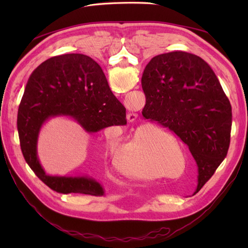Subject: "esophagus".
<instances>
[{
  "mask_svg": "<svg viewBox=\"0 0 248 248\" xmlns=\"http://www.w3.org/2000/svg\"><path fill=\"white\" fill-rule=\"evenodd\" d=\"M138 119V114L137 112H128V115H127V120H128V122H134L136 120Z\"/></svg>",
  "mask_w": 248,
  "mask_h": 248,
  "instance_id": "esophagus-1",
  "label": "esophagus"
}]
</instances>
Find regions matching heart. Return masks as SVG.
Here are the masks:
<instances>
[{
    "mask_svg": "<svg viewBox=\"0 0 248 248\" xmlns=\"http://www.w3.org/2000/svg\"><path fill=\"white\" fill-rule=\"evenodd\" d=\"M116 166L120 171L127 176L134 178L152 177L154 170L151 138H139L118 150Z\"/></svg>",
    "mask_w": 248,
    "mask_h": 248,
    "instance_id": "1",
    "label": "heart"
}]
</instances>
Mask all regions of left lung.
<instances>
[{
    "mask_svg": "<svg viewBox=\"0 0 248 248\" xmlns=\"http://www.w3.org/2000/svg\"><path fill=\"white\" fill-rule=\"evenodd\" d=\"M142 116L174 131L198 166V188L228 154L232 107L218 78L204 60L186 51L154 57L141 78Z\"/></svg>",
    "mask_w": 248,
    "mask_h": 248,
    "instance_id": "8db88e82",
    "label": "left lung"
}]
</instances>
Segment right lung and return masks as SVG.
Instances as JSON below:
<instances>
[{
    "label": "right lung",
    "instance_id": "1",
    "mask_svg": "<svg viewBox=\"0 0 248 248\" xmlns=\"http://www.w3.org/2000/svg\"><path fill=\"white\" fill-rule=\"evenodd\" d=\"M76 121L87 133L125 125L126 108L110 91L101 67L81 54L52 57L30 77L17 114L20 148L27 163L42 182L60 193L103 197L104 188L91 176H50L37 154L42 126L52 118Z\"/></svg>",
    "mask_w": 248,
    "mask_h": 248
}]
</instances>
